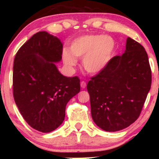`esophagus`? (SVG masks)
I'll use <instances>...</instances> for the list:
<instances>
[{
  "instance_id": "34e87169",
  "label": "esophagus",
  "mask_w": 159,
  "mask_h": 159,
  "mask_svg": "<svg viewBox=\"0 0 159 159\" xmlns=\"http://www.w3.org/2000/svg\"><path fill=\"white\" fill-rule=\"evenodd\" d=\"M80 86H81V88H86V86H87L86 82H84V81H81V82H80Z\"/></svg>"
}]
</instances>
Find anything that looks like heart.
<instances>
[{
    "label": "heart",
    "instance_id": "obj_1",
    "mask_svg": "<svg viewBox=\"0 0 159 159\" xmlns=\"http://www.w3.org/2000/svg\"><path fill=\"white\" fill-rule=\"evenodd\" d=\"M115 48V41L109 36L99 34L84 35L71 42L70 51L63 50L62 57L64 64L69 67L76 64V58L84 59L83 64L85 70L92 74H96L109 64Z\"/></svg>",
    "mask_w": 159,
    "mask_h": 159
}]
</instances>
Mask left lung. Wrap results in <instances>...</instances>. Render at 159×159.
Instances as JSON below:
<instances>
[{"label": "left lung", "mask_w": 159, "mask_h": 159, "mask_svg": "<svg viewBox=\"0 0 159 159\" xmlns=\"http://www.w3.org/2000/svg\"><path fill=\"white\" fill-rule=\"evenodd\" d=\"M151 86L147 52L128 37L125 52L111 58L106 68L88 83L93 121L106 131L129 127L139 117Z\"/></svg>", "instance_id": "8db88e82"}]
</instances>
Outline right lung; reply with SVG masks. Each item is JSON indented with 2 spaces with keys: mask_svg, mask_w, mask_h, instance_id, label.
I'll return each instance as SVG.
<instances>
[{
  "mask_svg": "<svg viewBox=\"0 0 159 159\" xmlns=\"http://www.w3.org/2000/svg\"><path fill=\"white\" fill-rule=\"evenodd\" d=\"M62 52L63 43L57 36L39 32L14 59V100L28 124L43 133L60 127L66 105L80 91L78 76H64L57 69L55 63L61 60Z\"/></svg>",
  "mask_w": 159,
  "mask_h": 159,
  "instance_id": "right-lung-1",
  "label": "right lung"
}]
</instances>
